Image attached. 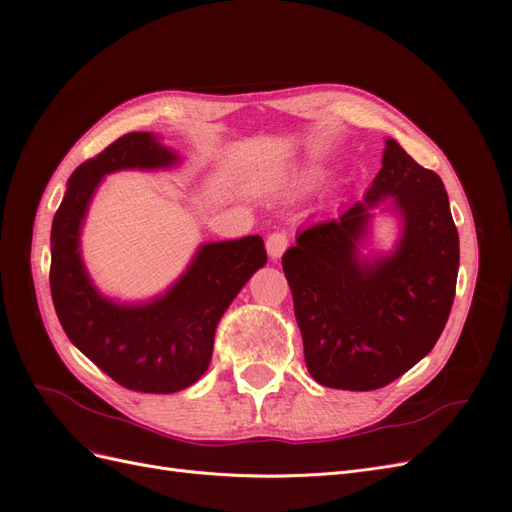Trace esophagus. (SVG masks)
<instances>
[{
  "instance_id": "34e87169",
  "label": "esophagus",
  "mask_w": 512,
  "mask_h": 512,
  "mask_svg": "<svg viewBox=\"0 0 512 512\" xmlns=\"http://www.w3.org/2000/svg\"><path fill=\"white\" fill-rule=\"evenodd\" d=\"M288 245H290V239H288L286 232H271V235L267 237V254L273 260H277L286 252Z\"/></svg>"
}]
</instances>
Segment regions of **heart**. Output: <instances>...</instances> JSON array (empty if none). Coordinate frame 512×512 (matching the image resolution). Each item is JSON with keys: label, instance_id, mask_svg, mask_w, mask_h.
I'll use <instances>...</instances> for the list:
<instances>
[{"label": "heart", "instance_id": "heart-1", "mask_svg": "<svg viewBox=\"0 0 512 512\" xmlns=\"http://www.w3.org/2000/svg\"><path fill=\"white\" fill-rule=\"evenodd\" d=\"M322 179V170L320 168H309L307 173H303L301 177V185H314Z\"/></svg>", "mask_w": 512, "mask_h": 512}]
</instances>
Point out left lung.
Returning a JSON list of instances; mask_svg holds the SVG:
<instances>
[{"mask_svg":"<svg viewBox=\"0 0 512 512\" xmlns=\"http://www.w3.org/2000/svg\"><path fill=\"white\" fill-rule=\"evenodd\" d=\"M384 197L405 220L402 239L393 255L361 261L370 209ZM282 269L312 378L331 389H382L431 352L451 314L459 235L442 179L386 138L365 198L299 232Z\"/></svg>","mask_w":512,"mask_h":512,"instance_id":"left-lung-1","label":"left lung"}]
</instances>
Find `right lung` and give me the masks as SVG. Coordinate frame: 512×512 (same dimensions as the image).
Returning <instances> with one entry per match:
<instances>
[{
  "label": "right lung",
  "instance_id": "add662e5",
  "mask_svg": "<svg viewBox=\"0 0 512 512\" xmlns=\"http://www.w3.org/2000/svg\"><path fill=\"white\" fill-rule=\"evenodd\" d=\"M177 160L149 132L123 134L70 175L51 228V294L61 327L104 374L138 393H175L205 374L222 314L267 262L258 235L205 243L162 297L141 305L102 297L79 250L91 196L115 170H156Z\"/></svg>",
  "mask_w": 512,
  "mask_h": 512
}]
</instances>
